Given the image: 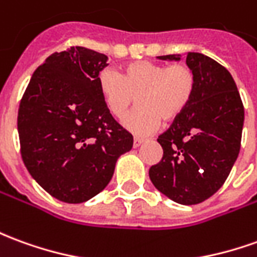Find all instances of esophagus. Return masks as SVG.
I'll list each match as a JSON object with an SVG mask.
<instances>
[{"mask_svg": "<svg viewBox=\"0 0 257 257\" xmlns=\"http://www.w3.org/2000/svg\"><path fill=\"white\" fill-rule=\"evenodd\" d=\"M143 143V139L142 138H135L134 139V147H139Z\"/></svg>", "mask_w": 257, "mask_h": 257, "instance_id": "obj_1", "label": "esophagus"}]
</instances>
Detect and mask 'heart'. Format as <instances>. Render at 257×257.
<instances>
[{"mask_svg":"<svg viewBox=\"0 0 257 257\" xmlns=\"http://www.w3.org/2000/svg\"><path fill=\"white\" fill-rule=\"evenodd\" d=\"M98 87L107 110L121 119L134 104L139 110L123 119V126L138 136L153 134L164 122L184 112L196 91V75L186 64H156L139 61L123 66L121 76L105 69L98 75Z\"/></svg>","mask_w":257,"mask_h":257,"instance_id":"heart-1","label":"heart"}]
</instances>
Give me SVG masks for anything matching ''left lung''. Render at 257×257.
<instances>
[{"label":"left lung","mask_w":257,"mask_h":257,"mask_svg":"<svg viewBox=\"0 0 257 257\" xmlns=\"http://www.w3.org/2000/svg\"><path fill=\"white\" fill-rule=\"evenodd\" d=\"M160 60L179 61V55ZM196 75L191 104L159 136L163 159L149 175L161 193L181 204H197L213 196L228 178L239 154L243 104L231 73L200 53L186 55Z\"/></svg>","instance_id":"obj_1"}]
</instances>
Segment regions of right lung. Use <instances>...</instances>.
<instances>
[{"label":"right lung","mask_w":257,"mask_h":257,"mask_svg":"<svg viewBox=\"0 0 257 257\" xmlns=\"http://www.w3.org/2000/svg\"><path fill=\"white\" fill-rule=\"evenodd\" d=\"M107 55L85 47L54 53L33 73L18 111L21 154L44 191L82 203L103 191L134 136L107 110L98 73Z\"/></svg>","instance_id":"obj_1"}]
</instances>
